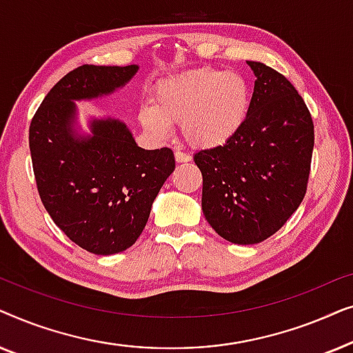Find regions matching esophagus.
<instances>
[{
    "instance_id": "obj_1",
    "label": "esophagus",
    "mask_w": 353,
    "mask_h": 353,
    "mask_svg": "<svg viewBox=\"0 0 353 353\" xmlns=\"http://www.w3.org/2000/svg\"><path fill=\"white\" fill-rule=\"evenodd\" d=\"M175 161L176 162H190L191 161V156L186 152H181V151H176L175 152Z\"/></svg>"
}]
</instances>
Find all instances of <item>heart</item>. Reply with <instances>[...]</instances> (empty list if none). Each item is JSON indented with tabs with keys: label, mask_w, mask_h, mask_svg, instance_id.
I'll return each mask as SVG.
<instances>
[{
	"label": "heart",
	"mask_w": 353,
	"mask_h": 353,
	"mask_svg": "<svg viewBox=\"0 0 353 353\" xmlns=\"http://www.w3.org/2000/svg\"><path fill=\"white\" fill-rule=\"evenodd\" d=\"M250 86L243 75L202 67L159 83L152 105L139 109V122L156 137L165 138L172 123L194 148H216L234 137L248 119Z\"/></svg>",
	"instance_id": "1"
}]
</instances>
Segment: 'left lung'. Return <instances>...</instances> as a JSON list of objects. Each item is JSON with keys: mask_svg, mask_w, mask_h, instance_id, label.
<instances>
[{"mask_svg": "<svg viewBox=\"0 0 353 353\" xmlns=\"http://www.w3.org/2000/svg\"><path fill=\"white\" fill-rule=\"evenodd\" d=\"M255 85L248 119L225 144L202 149V212L221 238L257 244L286 223L307 192L315 132L286 77L248 61Z\"/></svg>", "mask_w": 353, "mask_h": 353, "instance_id": "left-lung-1", "label": "left lung"}]
</instances>
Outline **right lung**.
<instances>
[{
    "mask_svg": "<svg viewBox=\"0 0 353 353\" xmlns=\"http://www.w3.org/2000/svg\"><path fill=\"white\" fill-rule=\"evenodd\" d=\"M138 65H80L57 81L28 130L38 194L67 238L91 254L134 244L152 202L175 170L172 149L137 146L127 125L93 120L90 137L75 133V103L112 93Z\"/></svg>",
    "mask_w": 353,
    "mask_h": 353,
    "instance_id": "obj_1",
    "label": "right lung"
}]
</instances>
